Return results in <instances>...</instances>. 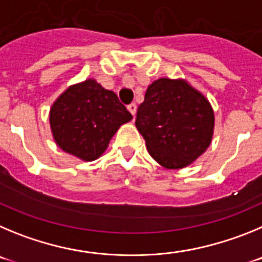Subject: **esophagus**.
<instances>
[{"label": "esophagus", "mask_w": 262, "mask_h": 262, "mask_svg": "<svg viewBox=\"0 0 262 262\" xmlns=\"http://www.w3.org/2000/svg\"><path fill=\"white\" fill-rule=\"evenodd\" d=\"M128 110L129 112H130L133 116H136V112H137V104H134V103H132V104L128 105Z\"/></svg>", "instance_id": "1"}]
</instances>
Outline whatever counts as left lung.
<instances>
[{
  "label": "left lung",
  "instance_id": "obj_1",
  "mask_svg": "<svg viewBox=\"0 0 262 262\" xmlns=\"http://www.w3.org/2000/svg\"><path fill=\"white\" fill-rule=\"evenodd\" d=\"M136 126L158 163L183 168L210 145L214 114L205 96L187 82L160 78L147 87Z\"/></svg>",
  "mask_w": 262,
  "mask_h": 262
}]
</instances>
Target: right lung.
<instances>
[{"instance_id":"obj_1","label":"right lung","mask_w":262,"mask_h":262,"mask_svg":"<svg viewBox=\"0 0 262 262\" xmlns=\"http://www.w3.org/2000/svg\"><path fill=\"white\" fill-rule=\"evenodd\" d=\"M114 91L93 79L69 87L52 105L49 121L63 151L83 160L99 158L119 126L132 120Z\"/></svg>"}]
</instances>
